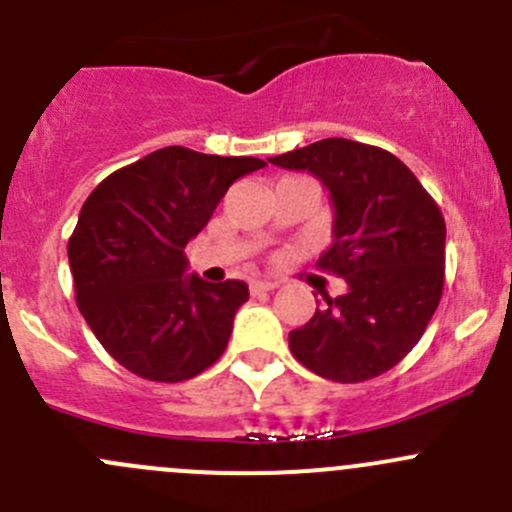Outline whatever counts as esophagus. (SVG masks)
I'll list each match as a JSON object with an SVG mask.
<instances>
[{
    "label": "esophagus",
    "instance_id": "esophagus-1",
    "mask_svg": "<svg viewBox=\"0 0 512 512\" xmlns=\"http://www.w3.org/2000/svg\"><path fill=\"white\" fill-rule=\"evenodd\" d=\"M280 287V282H272V280H255L250 285L252 292H272V289Z\"/></svg>",
    "mask_w": 512,
    "mask_h": 512
}]
</instances>
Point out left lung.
I'll return each instance as SVG.
<instances>
[{"mask_svg":"<svg viewBox=\"0 0 512 512\" xmlns=\"http://www.w3.org/2000/svg\"><path fill=\"white\" fill-rule=\"evenodd\" d=\"M317 175L334 203V242L319 270L347 280L304 327L294 359L322 379L359 384L399 364L426 332L443 292L446 223L436 200L394 153L324 138L270 158Z\"/></svg>","mask_w":512,"mask_h":512,"instance_id":"8db88e82","label":"left lung"}]
</instances>
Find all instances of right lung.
Returning a JSON list of instances; mask_svg holds the SVG:
<instances>
[{"label":"right lung","instance_id":"add662e5","mask_svg":"<svg viewBox=\"0 0 512 512\" xmlns=\"http://www.w3.org/2000/svg\"><path fill=\"white\" fill-rule=\"evenodd\" d=\"M265 165L168 146L111 173L86 198L69 237L76 304L118 364L175 384L223 356L250 292L240 280L185 275V245L227 188Z\"/></svg>","mask_w":512,"mask_h":512}]
</instances>
